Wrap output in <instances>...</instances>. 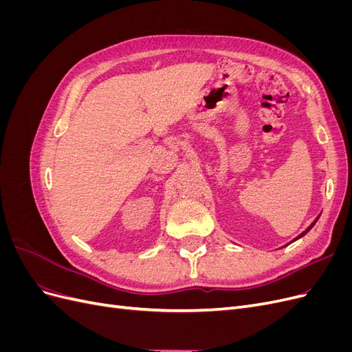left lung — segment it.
<instances>
[{
    "label": "left lung",
    "mask_w": 352,
    "mask_h": 352,
    "mask_svg": "<svg viewBox=\"0 0 352 352\" xmlns=\"http://www.w3.org/2000/svg\"><path fill=\"white\" fill-rule=\"evenodd\" d=\"M318 217H320V216H317V219H316V220H314V221H313V223H311V225H310V226H308V228H307V229H305V230H304V232H302V233H300V235H298V236H296V238H295V239H294V241H296V239H300V238H302V236H304V235H305V233H308V232H310V229H311V228H313V226H314V225H316V221H317V220H318ZM294 241H292V242H294Z\"/></svg>",
    "instance_id": "8db88e82"
}]
</instances>
